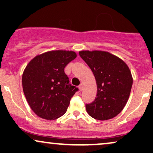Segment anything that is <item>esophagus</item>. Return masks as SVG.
I'll return each instance as SVG.
<instances>
[{
	"mask_svg": "<svg viewBox=\"0 0 153 153\" xmlns=\"http://www.w3.org/2000/svg\"><path fill=\"white\" fill-rule=\"evenodd\" d=\"M83 88H84L83 84L81 83V84H80V85H79V89H80V91H82V90H83Z\"/></svg>",
	"mask_w": 153,
	"mask_h": 153,
	"instance_id": "obj_1",
	"label": "esophagus"
}]
</instances>
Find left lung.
I'll list each match as a JSON object with an SVG mask.
<instances>
[{"instance_id":"left-lung-1","label":"left lung","mask_w":153,"mask_h":153,"mask_svg":"<svg viewBox=\"0 0 153 153\" xmlns=\"http://www.w3.org/2000/svg\"><path fill=\"white\" fill-rule=\"evenodd\" d=\"M79 54L92 71L97 85L96 99L85 105L88 114L98 120L114 118L123 110L130 95L133 79L129 67L105 51L83 50Z\"/></svg>"}]
</instances>
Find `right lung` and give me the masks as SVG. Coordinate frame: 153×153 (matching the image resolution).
I'll use <instances>...</instances> for the list:
<instances>
[{
	"label": "right lung",
	"mask_w": 153,
	"mask_h": 153,
	"mask_svg": "<svg viewBox=\"0 0 153 153\" xmlns=\"http://www.w3.org/2000/svg\"><path fill=\"white\" fill-rule=\"evenodd\" d=\"M76 57L73 51L52 50L38 54L28 63L22 75L23 91L38 117L54 120L67 111L78 89L69 83L64 69Z\"/></svg>",
	"instance_id": "1"
}]
</instances>
